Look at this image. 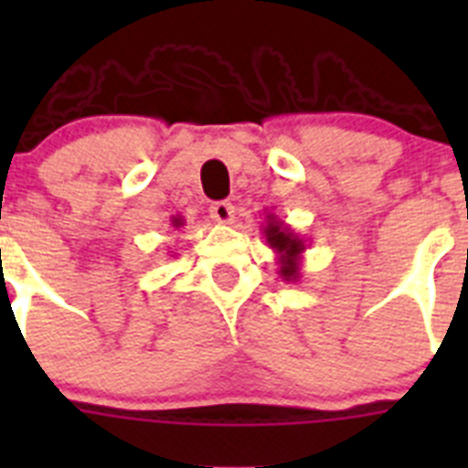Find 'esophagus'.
<instances>
[{
  "label": "esophagus",
  "instance_id": "esophagus-1",
  "mask_svg": "<svg viewBox=\"0 0 468 468\" xmlns=\"http://www.w3.org/2000/svg\"><path fill=\"white\" fill-rule=\"evenodd\" d=\"M210 218L220 225H229L234 220V206L229 201H213L210 204Z\"/></svg>",
  "mask_w": 468,
  "mask_h": 468
}]
</instances>
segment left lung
<instances>
[{"label":"left lung","instance_id":"1","mask_svg":"<svg viewBox=\"0 0 468 468\" xmlns=\"http://www.w3.org/2000/svg\"><path fill=\"white\" fill-rule=\"evenodd\" d=\"M264 237H267V243L279 260L281 279L288 281V283H297L300 281L302 253L307 248V241L297 237L291 227H285L274 213H267V218H264Z\"/></svg>","mask_w":468,"mask_h":468}]
</instances>
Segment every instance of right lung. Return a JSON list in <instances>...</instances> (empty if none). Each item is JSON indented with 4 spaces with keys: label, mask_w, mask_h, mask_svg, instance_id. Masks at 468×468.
<instances>
[{
    "label": "right lung",
    "mask_w": 468,
    "mask_h": 468,
    "mask_svg": "<svg viewBox=\"0 0 468 468\" xmlns=\"http://www.w3.org/2000/svg\"><path fill=\"white\" fill-rule=\"evenodd\" d=\"M171 225L177 229V227L185 225V220H183V218H180V215H176V218H171Z\"/></svg>",
    "instance_id": "right-lung-1"
}]
</instances>
